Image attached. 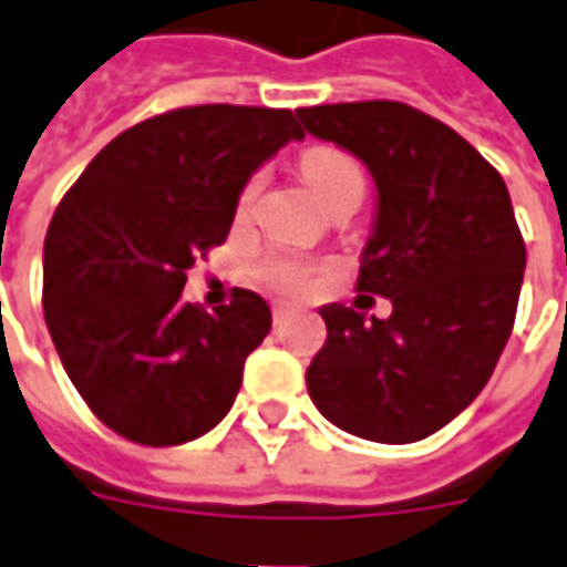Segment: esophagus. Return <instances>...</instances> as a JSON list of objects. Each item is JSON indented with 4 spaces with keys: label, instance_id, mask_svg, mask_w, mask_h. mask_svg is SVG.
<instances>
[{
    "label": "esophagus",
    "instance_id": "esophagus-1",
    "mask_svg": "<svg viewBox=\"0 0 567 567\" xmlns=\"http://www.w3.org/2000/svg\"><path fill=\"white\" fill-rule=\"evenodd\" d=\"M288 316H291L288 307H276V310H272V324H279V328H282V324L288 322Z\"/></svg>",
    "mask_w": 567,
    "mask_h": 567
}]
</instances>
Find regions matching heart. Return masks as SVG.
I'll return each instance as SVG.
<instances>
[{"label": "heart", "instance_id": "heart-1", "mask_svg": "<svg viewBox=\"0 0 567 567\" xmlns=\"http://www.w3.org/2000/svg\"><path fill=\"white\" fill-rule=\"evenodd\" d=\"M300 174L310 184V189L319 196L328 212L343 208V205H362L365 199V172L359 159H352L347 150L340 146H310L300 156ZM260 174H255L243 187L239 196V208L248 212L255 202L257 189H260ZM260 279L279 291H291V295H303L316 285V270L297 260H285V257H272L260 267Z\"/></svg>", "mask_w": 567, "mask_h": 567}]
</instances>
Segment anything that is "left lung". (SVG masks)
<instances>
[{
  "instance_id": "1",
  "label": "left lung",
  "mask_w": 567,
  "mask_h": 567,
  "mask_svg": "<svg viewBox=\"0 0 567 567\" xmlns=\"http://www.w3.org/2000/svg\"><path fill=\"white\" fill-rule=\"evenodd\" d=\"M303 128L368 165L378 187L365 295L393 316L322 307L328 340L307 390L328 421L371 442H421L470 405L504 352L525 276L504 177L445 122L399 101L300 106Z\"/></svg>"
}]
</instances>
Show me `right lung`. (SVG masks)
Instances as JSON below:
<instances>
[{
	"mask_svg": "<svg viewBox=\"0 0 567 567\" xmlns=\"http://www.w3.org/2000/svg\"><path fill=\"white\" fill-rule=\"evenodd\" d=\"M300 137L291 110L181 106L113 137L61 199L42 310L73 386L113 433L165 449L227 417L270 307L233 288L205 312L181 291L227 243L248 177Z\"/></svg>",
	"mask_w": 567,
	"mask_h": 567,
	"instance_id": "obj_1",
	"label": "right lung"
}]
</instances>
